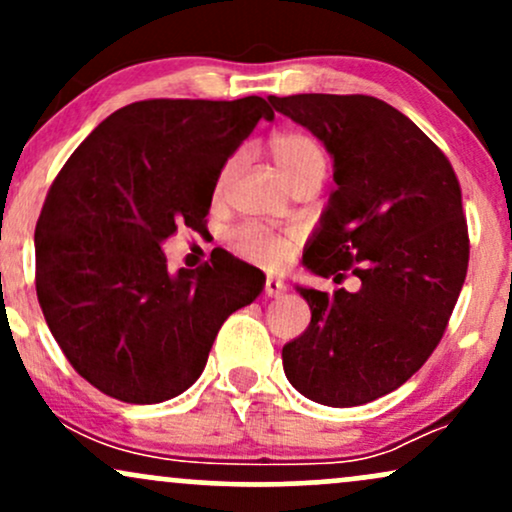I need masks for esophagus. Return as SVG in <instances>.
I'll use <instances>...</instances> for the list:
<instances>
[{"label": "esophagus", "mask_w": 512, "mask_h": 512, "mask_svg": "<svg viewBox=\"0 0 512 512\" xmlns=\"http://www.w3.org/2000/svg\"><path fill=\"white\" fill-rule=\"evenodd\" d=\"M284 291H286L284 281H279V279H274V276H269L267 284H264V296H269V298H279L281 293H284Z\"/></svg>", "instance_id": "34e87169"}]
</instances>
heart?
<instances>
[{
  "instance_id": "b5f03b06",
  "label": "heart",
  "mask_w": 512,
  "mask_h": 512,
  "mask_svg": "<svg viewBox=\"0 0 512 512\" xmlns=\"http://www.w3.org/2000/svg\"><path fill=\"white\" fill-rule=\"evenodd\" d=\"M269 156H272L276 170L281 173V178L289 182L291 187H296L298 182L320 178L325 175V151L315 142L313 137L303 132H274L269 137ZM236 170V161H228L223 166L219 182H216V190L226 187L228 178ZM289 240L272 236V233H264L260 228H243L236 233V248L240 255L250 257V260H260L276 264L286 257L289 252Z\"/></svg>"
}]
</instances>
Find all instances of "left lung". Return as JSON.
Instances as JSON below:
<instances>
[{
    "label": "left lung",
    "mask_w": 512,
    "mask_h": 512,
    "mask_svg": "<svg viewBox=\"0 0 512 512\" xmlns=\"http://www.w3.org/2000/svg\"><path fill=\"white\" fill-rule=\"evenodd\" d=\"M269 103L332 156L337 190L303 267L354 269L361 281L334 293L296 286L310 325L281 349L284 373L317 404L358 407L407 383L448 327L469 262L460 182L443 151L378 98L301 93Z\"/></svg>",
    "instance_id": "left-lung-1"
}]
</instances>
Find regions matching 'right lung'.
<instances>
[{
    "mask_svg": "<svg viewBox=\"0 0 512 512\" xmlns=\"http://www.w3.org/2000/svg\"><path fill=\"white\" fill-rule=\"evenodd\" d=\"M262 117L274 110L260 96L125 105L52 182L35 226V291L64 356L105 395L178 397L223 320L262 293L250 264L221 257L170 274L161 250L180 226H204L223 166Z\"/></svg>",
    "mask_w": 512,
    "mask_h": 512,
    "instance_id": "obj_1",
    "label": "right lung"
}]
</instances>
